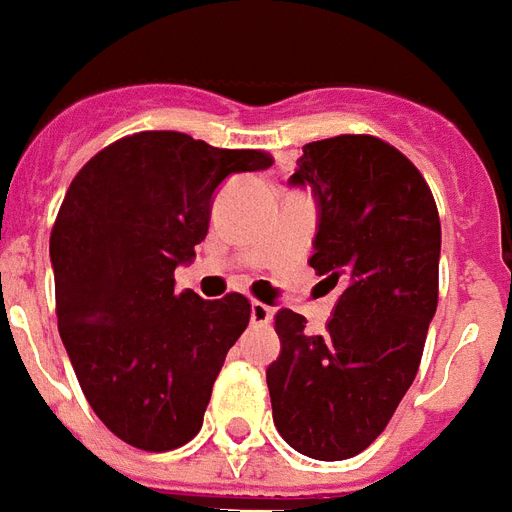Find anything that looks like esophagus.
I'll return each mask as SVG.
<instances>
[{"label": "esophagus", "mask_w": 512, "mask_h": 512, "mask_svg": "<svg viewBox=\"0 0 512 512\" xmlns=\"http://www.w3.org/2000/svg\"><path fill=\"white\" fill-rule=\"evenodd\" d=\"M270 315H273V310H270L268 305H263V302H252L249 318H252V323H255V326H265V323L270 321Z\"/></svg>", "instance_id": "esophagus-1"}]
</instances>
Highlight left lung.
Listing matches in <instances>:
<instances>
[{
	"label": "left lung",
	"instance_id": "obj_1",
	"mask_svg": "<svg viewBox=\"0 0 512 512\" xmlns=\"http://www.w3.org/2000/svg\"><path fill=\"white\" fill-rule=\"evenodd\" d=\"M289 184L313 189L310 265L342 294L323 336L305 334L299 313H276L281 355L265 371L273 423L307 458L344 460L386 429L418 373L442 226L421 170L376 136L310 141Z\"/></svg>",
	"mask_w": 512,
	"mask_h": 512
}]
</instances>
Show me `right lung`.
I'll return each instance as SVG.
<instances>
[{"mask_svg": "<svg viewBox=\"0 0 512 512\" xmlns=\"http://www.w3.org/2000/svg\"><path fill=\"white\" fill-rule=\"evenodd\" d=\"M260 149H218L141 131L91 157L49 236L57 326L91 410L131 447L168 452L197 436L249 299L176 294L173 270L207 236L215 189L270 168Z\"/></svg>", "mask_w": 512, "mask_h": 512, "instance_id": "obj_1", "label": "right lung"}]
</instances>
